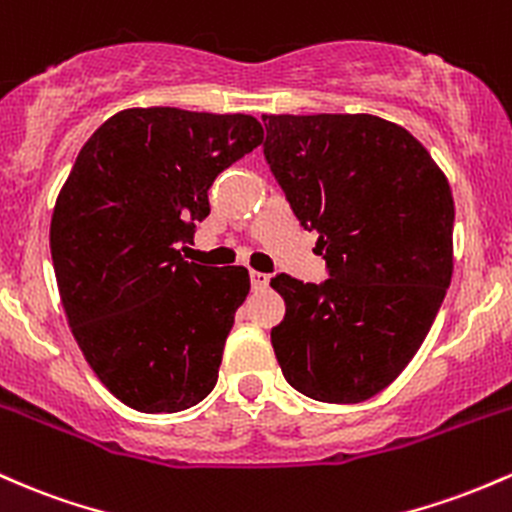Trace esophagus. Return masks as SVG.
Segmentation results:
<instances>
[{
    "label": "esophagus",
    "instance_id": "esophagus-1",
    "mask_svg": "<svg viewBox=\"0 0 512 512\" xmlns=\"http://www.w3.org/2000/svg\"><path fill=\"white\" fill-rule=\"evenodd\" d=\"M268 283H271V275L251 271V287H254V290H266Z\"/></svg>",
    "mask_w": 512,
    "mask_h": 512
}]
</instances>
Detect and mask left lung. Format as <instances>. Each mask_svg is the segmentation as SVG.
<instances>
[{"instance_id": "left-lung-1", "label": "left lung", "mask_w": 512, "mask_h": 512, "mask_svg": "<svg viewBox=\"0 0 512 512\" xmlns=\"http://www.w3.org/2000/svg\"><path fill=\"white\" fill-rule=\"evenodd\" d=\"M266 157L329 278L271 280L285 319L271 343L285 380L326 404L389 387L433 326L452 278L455 203L428 149L367 113L263 116Z\"/></svg>"}]
</instances>
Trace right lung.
<instances>
[{"mask_svg": "<svg viewBox=\"0 0 512 512\" xmlns=\"http://www.w3.org/2000/svg\"><path fill=\"white\" fill-rule=\"evenodd\" d=\"M256 118L128 108L79 152L50 222L60 300L86 363L130 409L176 413L217 384L249 271L183 261L217 174L261 145Z\"/></svg>", "mask_w": 512, "mask_h": 512, "instance_id": "obj_1", "label": "right lung"}]
</instances>
